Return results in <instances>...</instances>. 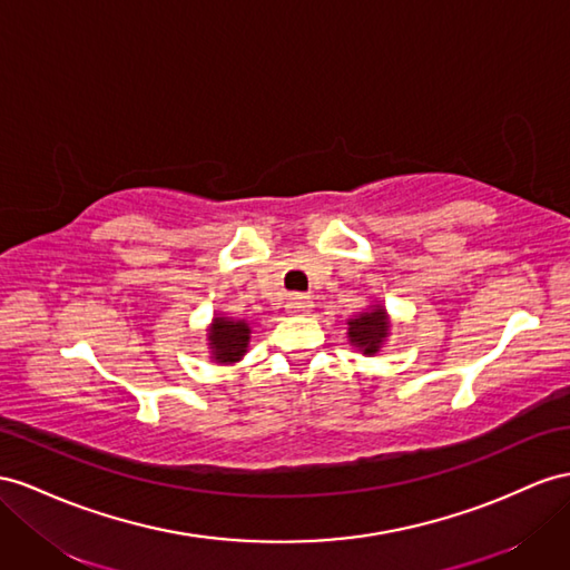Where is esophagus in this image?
I'll return each instance as SVG.
<instances>
[{
    "mask_svg": "<svg viewBox=\"0 0 570 570\" xmlns=\"http://www.w3.org/2000/svg\"><path fill=\"white\" fill-rule=\"evenodd\" d=\"M286 311L288 313H298V315H305L313 311V298L305 296V294H294L286 298Z\"/></svg>",
    "mask_w": 570,
    "mask_h": 570,
    "instance_id": "34e87169",
    "label": "esophagus"
}]
</instances>
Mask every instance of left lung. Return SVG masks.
Masks as SVG:
<instances>
[{
    "label": "left lung",
    "instance_id": "left-lung-1",
    "mask_svg": "<svg viewBox=\"0 0 570 570\" xmlns=\"http://www.w3.org/2000/svg\"><path fill=\"white\" fill-rule=\"evenodd\" d=\"M390 332H392V320L381 301L371 303L366 311H361L358 315L346 320L348 344H352L363 356L381 354L385 342L390 340Z\"/></svg>",
    "mask_w": 570,
    "mask_h": 570
}]
</instances>
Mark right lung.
Listing matches in <instances>:
<instances>
[{
    "mask_svg": "<svg viewBox=\"0 0 570 570\" xmlns=\"http://www.w3.org/2000/svg\"><path fill=\"white\" fill-rule=\"evenodd\" d=\"M253 327L247 320H236L216 313L207 327V346L209 358L222 366H230V363L243 361L247 354V344H250Z\"/></svg>",
    "mask_w": 570,
    "mask_h": 570,
    "instance_id": "right-lung-1",
    "label": "right lung"
}]
</instances>
